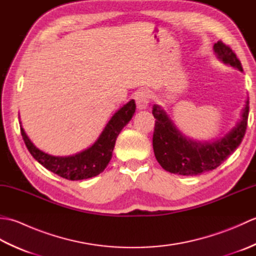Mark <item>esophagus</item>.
Masks as SVG:
<instances>
[{
  "instance_id": "obj_1",
  "label": "esophagus",
  "mask_w": 256,
  "mask_h": 256,
  "mask_svg": "<svg viewBox=\"0 0 256 256\" xmlns=\"http://www.w3.org/2000/svg\"><path fill=\"white\" fill-rule=\"evenodd\" d=\"M150 101V94L148 90H140L136 94H135V102H136L138 108L143 110L148 106V103Z\"/></svg>"
}]
</instances>
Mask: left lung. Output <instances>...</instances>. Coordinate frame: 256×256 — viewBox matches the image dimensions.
I'll use <instances>...</instances> for the list:
<instances>
[{
    "instance_id": "left-lung-1",
    "label": "left lung",
    "mask_w": 256,
    "mask_h": 256,
    "mask_svg": "<svg viewBox=\"0 0 256 256\" xmlns=\"http://www.w3.org/2000/svg\"><path fill=\"white\" fill-rule=\"evenodd\" d=\"M214 50L220 60L243 72L240 60L230 46L219 40L214 45ZM248 108V99L241 121L224 138L214 142H196L184 136L166 112L155 104L152 112L156 118L153 148L157 162L165 170L184 176H196L216 170L241 144L246 131Z\"/></svg>"
}]
</instances>
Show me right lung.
I'll return each instance as SVG.
<instances>
[{
  "instance_id": "add662e5",
  "label": "right lung",
  "mask_w": 256,
  "mask_h": 256,
  "mask_svg": "<svg viewBox=\"0 0 256 256\" xmlns=\"http://www.w3.org/2000/svg\"><path fill=\"white\" fill-rule=\"evenodd\" d=\"M135 108L136 106L134 100L128 102L114 113L94 145L72 156H52L40 150L30 142L22 125L20 134L32 156L48 170L69 180L88 179L99 175L106 170L112 158V152L118 135L125 125L131 121Z\"/></svg>"
}]
</instances>
